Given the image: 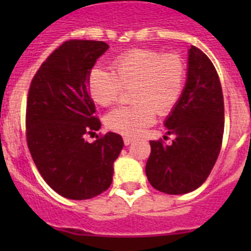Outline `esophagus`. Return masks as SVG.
I'll use <instances>...</instances> for the list:
<instances>
[{
    "label": "esophagus",
    "instance_id": "esophagus-1",
    "mask_svg": "<svg viewBox=\"0 0 251 251\" xmlns=\"http://www.w3.org/2000/svg\"><path fill=\"white\" fill-rule=\"evenodd\" d=\"M134 141H136V138H133V137H128V136L123 137V142H124V145H126V146L130 145V143H132V142H134Z\"/></svg>",
    "mask_w": 251,
    "mask_h": 251
}]
</instances>
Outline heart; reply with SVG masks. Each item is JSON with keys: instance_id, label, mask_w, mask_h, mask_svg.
I'll return each mask as SVG.
<instances>
[{"instance_id": "b5f03b06", "label": "heart", "mask_w": 251, "mask_h": 251, "mask_svg": "<svg viewBox=\"0 0 251 251\" xmlns=\"http://www.w3.org/2000/svg\"><path fill=\"white\" fill-rule=\"evenodd\" d=\"M113 72L94 68L88 77L90 97L97 104L117 103L123 89L132 90L133 105L119 106L106 115L109 129L124 136H138L159 115L175 109L182 97L187 69L179 55L136 49L119 55L112 64Z\"/></svg>"}]
</instances>
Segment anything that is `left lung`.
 <instances>
[{
	"instance_id": "8db88e82",
	"label": "left lung",
	"mask_w": 251,
	"mask_h": 251,
	"mask_svg": "<svg viewBox=\"0 0 251 251\" xmlns=\"http://www.w3.org/2000/svg\"><path fill=\"white\" fill-rule=\"evenodd\" d=\"M171 145L151 141L146 175L153 187L182 195L200 187L214 168L224 136V97L214 64L200 49L188 50L187 80L165 122ZM166 138V136H165Z\"/></svg>"
}]
</instances>
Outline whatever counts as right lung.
I'll return each mask as SVG.
<instances>
[{
    "label": "right lung",
    "mask_w": 251,
    "mask_h": 251,
    "mask_svg": "<svg viewBox=\"0 0 251 251\" xmlns=\"http://www.w3.org/2000/svg\"><path fill=\"white\" fill-rule=\"evenodd\" d=\"M108 48L104 41H65L41 64L28 89V151L45 182L70 200H88L106 191L123 148L117 133L97 136L93 143L84 138L101 126L94 117L88 77Z\"/></svg>",
    "instance_id": "1"
}]
</instances>
